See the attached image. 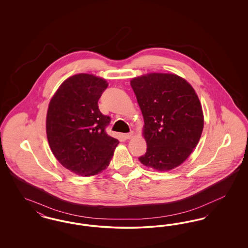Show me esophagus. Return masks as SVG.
I'll return each mask as SVG.
<instances>
[{
  "label": "esophagus",
  "mask_w": 248,
  "mask_h": 248,
  "mask_svg": "<svg viewBox=\"0 0 248 248\" xmlns=\"http://www.w3.org/2000/svg\"><path fill=\"white\" fill-rule=\"evenodd\" d=\"M133 136H134V132H130V133H127V134H124V138L125 140H129Z\"/></svg>",
  "instance_id": "34e87169"
}]
</instances>
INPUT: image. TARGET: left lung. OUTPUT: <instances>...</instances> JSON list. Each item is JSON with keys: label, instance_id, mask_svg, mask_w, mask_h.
<instances>
[{"label": "left lung", "instance_id": "left-lung-1", "mask_svg": "<svg viewBox=\"0 0 248 248\" xmlns=\"http://www.w3.org/2000/svg\"><path fill=\"white\" fill-rule=\"evenodd\" d=\"M144 118L147 152L139 160L158 171L181 165L197 146L203 128L198 95L171 73H149L131 80Z\"/></svg>", "mask_w": 248, "mask_h": 248}]
</instances>
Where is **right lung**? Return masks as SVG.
Returning <instances> with one entry per match:
<instances>
[{"label":"right lung","instance_id":"add662e5","mask_svg":"<svg viewBox=\"0 0 248 248\" xmlns=\"http://www.w3.org/2000/svg\"><path fill=\"white\" fill-rule=\"evenodd\" d=\"M108 87L102 78L80 73L65 80L48 106L46 134L51 151L71 172L94 176L104 169L119 141L108 136L110 117L98 108Z\"/></svg>","mask_w":248,"mask_h":248}]
</instances>
